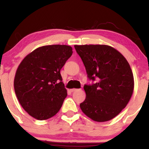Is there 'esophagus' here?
I'll use <instances>...</instances> for the list:
<instances>
[{"mask_svg": "<svg viewBox=\"0 0 149 149\" xmlns=\"http://www.w3.org/2000/svg\"><path fill=\"white\" fill-rule=\"evenodd\" d=\"M77 90H78V89H76V88H73V89H71V90H70V91H71V92H75V91H76Z\"/></svg>", "mask_w": 149, "mask_h": 149, "instance_id": "34e87169", "label": "esophagus"}]
</instances>
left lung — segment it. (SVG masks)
<instances>
[{"label":"left lung","mask_w":149,"mask_h":149,"mask_svg":"<svg viewBox=\"0 0 149 149\" xmlns=\"http://www.w3.org/2000/svg\"><path fill=\"white\" fill-rule=\"evenodd\" d=\"M90 80L85 85L86 98L82 111L97 122L118 116L127 106L134 90V77L129 63L120 52L106 45H74Z\"/></svg>","instance_id":"8db88e82"}]
</instances>
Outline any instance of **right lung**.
Here are the masks:
<instances>
[{
	"mask_svg": "<svg viewBox=\"0 0 149 149\" xmlns=\"http://www.w3.org/2000/svg\"><path fill=\"white\" fill-rule=\"evenodd\" d=\"M72 53L71 46H42L19 65L14 80L15 94L23 109L34 118L49 119L61 109L67 91L60 71Z\"/></svg>",
	"mask_w": 149,
	"mask_h": 149,
	"instance_id": "1",
	"label": "right lung"
}]
</instances>
